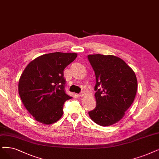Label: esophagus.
<instances>
[{
    "label": "esophagus",
    "instance_id": "1",
    "mask_svg": "<svg viewBox=\"0 0 159 159\" xmlns=\"http://www.w3.org/2000/svg\"><path fill=\"white\" fill-rule=\"evenodd\" d=\"M84 95H85V92H84V91H82V92H81L80 94H78V96H79L80 97H84Z\"/></svg>",
    "mask_w": 159,
    "mask_h": 159
}]
</instances>
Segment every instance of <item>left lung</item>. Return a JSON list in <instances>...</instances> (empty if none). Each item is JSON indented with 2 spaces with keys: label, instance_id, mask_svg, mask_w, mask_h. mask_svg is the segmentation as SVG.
<instances>
[{
  "label": "left lung",
  "instance_id": "left-lung-1",
  "mask_svg": "<svg viewBox=\"0 0 159 159\" xmlns=\"http://www.w3.org/2000/svg\"><path fill=\"white\" fill-rule=\"evenodd\" d=\"M87 57L96 76L97 101L89 115L100 126L112 125L122 119L134 102L138 89L136 74L118 57L94 54Z\"/></svg>",
  "mask_w": 159,
  "mask_h": 159
}]
</instances>
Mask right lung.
Segmentation results:
<instances>
[{"label": "right lung", "instance_id": "obj_1", "mask_svg": "<svg viewBox=\"0 0 159 159\" xmlns=\"http://www.w3.org/2000/svg\"><path fill=\"white\" fill-rule=\"evenodd\" d=\"M77 56L75 53H48L32 61L25 68L19 80V94L37 121L51 125L62 116L63 104L72 98L65 91L63 70Z\"/></svg>", "mask_w": 159, "mask_h": 159}]
</instances>
